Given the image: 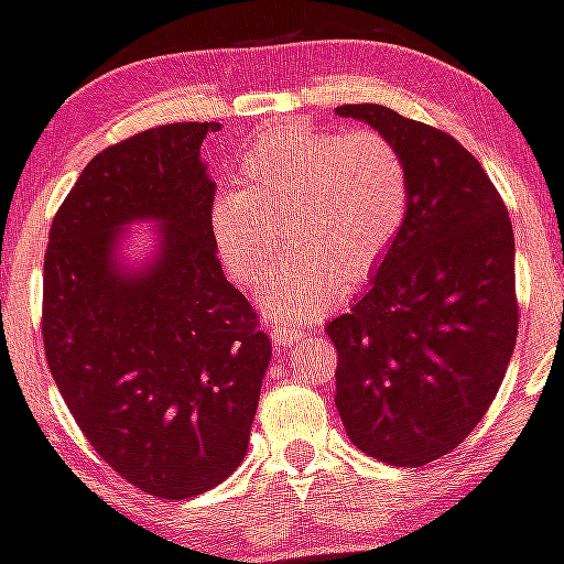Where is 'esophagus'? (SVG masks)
Wrapping results in <instances>:
<instances>
[{"label": "esophagus", "instance_id": "34e87169", "mask_svg": "<svg viewBox=\"0 0 564 564\" xmlns=\"http://www.w3.org/2000/svg\"><path fill=\"white\" fill-rule=\"evenodd\" d=\"M302 336H305V330H302V327H293V325H273L271 327V341L276 344V347H293V344H296Z\"/></svg>", "mask_w": 564, "mask_h": 564}]
</instances>
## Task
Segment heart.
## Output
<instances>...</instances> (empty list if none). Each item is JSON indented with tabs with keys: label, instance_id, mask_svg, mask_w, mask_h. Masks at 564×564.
<instances>
[{
	"label": "heart",
	"instance_id": "1",
	"mask_svg": "<svg viewBox=\"0 0 564 564\" xmlns=\"http://www.w3.org/2000/svg\"><path fill=\"white\" fill-rule=\"evenodd\" d=\"M239 172L242 183L214 194V248L237 285L257 288L288 226L296 253L259 296L273 322L325 316L381 268L410 220V163L376 129H276L253 141Z\"/></svg>",
	"mask_w": 564,
	"mask_h": 564
}]
</instances>
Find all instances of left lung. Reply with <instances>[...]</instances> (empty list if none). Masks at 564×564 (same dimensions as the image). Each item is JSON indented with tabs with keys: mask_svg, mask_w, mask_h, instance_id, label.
Wrapping results in <instances>:
<instances>
[{
	"mask_svg": "<svg viewBox=\"0 0 564 564\" xmlns=\"http://www.w3.org/2000/svg\"><path fill=\"white\" fill-rule=\"evenodd\" d=\"M412 174L410 220L350 313L327 322L336 406L390 466L449 455L482 421L517 341L514 231L495 183L452 134L381 104H344Z\"/></svg>",
	"mask_w": 564,
	"mask_h": 564,
	"instance_id": "8db88e82",
	"label": "left lung"
}]
</instances>
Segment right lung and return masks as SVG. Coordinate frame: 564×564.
<instances>
[{
  "label": "right lung",
  "instance_id": "add662e5",
  "mask_svg": "<svg viewBox=\"0 0 564 564\" xmlns=\"http://www.w3.org/2000/svg\"><path fill=\"white\" fill-rule=\"evenodd\" d=\"M166 123L87 163L50 228L44 356L58 392L127 482L186 500L242 463L271 338L223 273L203 138ZM159 226L147 267L122 265V228Z\"/></svg>",
  "mask_w": 564,
  "mask_h": 564
}]
</instances>
